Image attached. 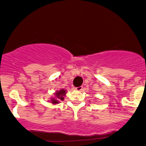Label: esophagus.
Instances as JSON below:
<instances>
[{"mask_svg": "<svg viewBox=\"0 0 146 146\" xmlns=\"http://www.w3.org/2000/svg\"><path fill=\"white\" fill-rule=\"evenodd\" d=\"M75 90L77 91H82L83 90V87L80 86V87H78V88H75Z\"/></svg>", "mask_w": 146, "mask_h": 146, "instance_id": "34e87169", "label": "esophagus"}]
</instances>
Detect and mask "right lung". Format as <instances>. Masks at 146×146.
Segmentation results:
<instances>
[{"mask_svg":"<svg viewBox=\"0 0 146 146\" xmlns=\"http://www.w3.org/2000/svg\"><path fill=\"white\" fill-rule=\"evenodd\" d=\"M66 93L67 91L65 90V89H61L60 90L56 91L54 93L55 96L52 97L50 101H50L53 105L59 104L60 101H63V100H64V97H63V96H65Z\"/></svg>","mask_w":146,"mask_h":146,"instance_id":"add662e5","label":"right lung"}]
</instances>
